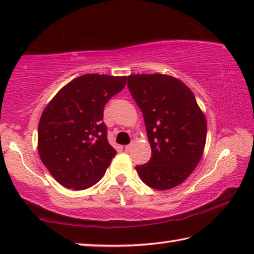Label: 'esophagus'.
<instances>
[{
	"label": "esophagus",
	"instance_id": "esophagus-1",
	"mask_svg": "<svg viewBox=\"0 0 254 254\" xmlns=\"http://www.w3.org/2000/svg\"><path fill=\"white\" fill-rule=\"evenodd\" d=\"M131 147H132V143H131V144H128V145L125 146V150H126V151H129V150L131 149Z\"/></svg>",
	"mask_w": 254,
	"mask_h": 254
}]
</instances>
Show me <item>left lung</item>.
<instances>
[{
	"label": "left lung",
	"instance_id": "left-lung-1",
	"mask_svg": "<svg viewBox=\"0 0 254 254\" xmlns=\"http://www.w3.org/2000/svg\"><path fill=\"white\" fill-rule=\"evenodd\" d=\"M128 88L145 122L152 157L136 166L142 181L165 190L181 185L203 155L206 119L193 92L181 79L162 73L128 76Z\"/></svg>",
	"mask_w": 254,
	"mask_h": 254
}]
</instances>
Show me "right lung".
<instances>
[{"label": "right lung", "instance_id": "1", "mask_svg": "<svg viewBox=\"0 0 254 254\" xmlns=\"http://www.w3.org/2000/svg\"><path fill=\"white\" fill-rule=\"evenodd\" d=\"M126 81L127 76H79L45 107L38 124V154L62 186L88 189L110 166L117 152L108 142L103 110Z\"/></svg>", "mask_w": 254, "mask_h": 254}]
</instances>
